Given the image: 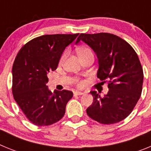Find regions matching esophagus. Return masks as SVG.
I'll use <instances>...</instances> for the list:
<instances>
[{
  "instance_id": "obj_1",
  "label": "esophagus",
  "mask_w": 151,
  "mask_h": 151,
  "mask_svg": "<svg viewBox=\"0 0 151 151\" xmlns=\"http://www.w3.org/2000/svg\"><path fill=\"white\" fill-rule=\"evenodd\" d=\"M83 94H84L83 92L78 91H76L73 92V94H74V95H82Z\"/></svg>"
}]
</instances>
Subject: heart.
I'll use <instances>...</instances> for the list:
<instances>
[{
  "mask_svg": "<svg viewBox=\"0 0 151 151\" xmlns=\"http://www.w3.org/2000/svg\"><path fill=\"white\" fill-rule=\"evenodd\" d=\"M67 54H68L67 51H65L63 54L62 57H61L60 58V63H63L65 60H66V57H67ZM78 56H79V57H83V56L88 55V54H93V53H92L91 50L89 48H88V47H82V48L78 49ZM77 85H78V86L81 87V86L83 85V82H82V81L78 80V81H77Z\"/></svg>",
  "mask_w": 151,
  "mask_h": 151,
  "instance_id": "heart-1",
  "label": "heart"
}]
</instances>
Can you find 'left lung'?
Instances as JSON below:
<instances>
[{
    "mask_svg": "<svg viewBox=\"0 0 151 151\" xmlns=\"http://www.w3.org/2000/svg\"><path fill=\"white\" fill-rule=\"evenodd\" d=\"M80 41L96 54L99 68L97 76L101 83L108 82L107 94L101 97L91 91L94 101L86 110L92 119L102 124L123 120L132 113L141 97L144 74L139 58L132 47L110 33L80 34Z\"/></svg>",
    "mask_w": 151,
    "mask_h": 151,
    "instance_id": "obj_1",
    "label": "left lung"
}]
</instances>
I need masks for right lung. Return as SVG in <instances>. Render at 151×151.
Here are the masks:
<instances>
[{
	"instance_id": "1",
	"label": "right lung",
	"mask_w": 151,
	"mask_h": 151,
	"mask_svg": "<svg viewBox=\"0 0 151 151\" xmlns=\"http://www.w3.org/2000/svg\"><path fill=\"white\" fill-rule=\"evenodd\" d=\"M78 34L45 35L31 40L19 50L12 69L14 100L27 119L38 126L60 120L70 91H50L47 73L57 68L65 48Z\"/></svg>"
}]
</instances>
